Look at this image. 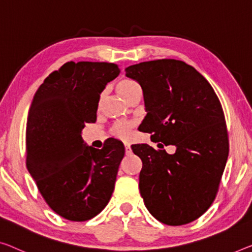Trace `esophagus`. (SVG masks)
Instances as JSON below:
<instances>
[{
  "mask_svg": "<svg viewBox=\"0 0 252 252\" xmlns=\"http://www.w3.org/2000/svg\"><path fill=\"white\" fill-rule=\"evenodd\" d=\"M125 152H126L127 156H129V154L131 153V149H130L129 144H125Z\"/></svg>",
  "mask_w": 252,
  "mask_h": 252,
  "instance_id": "esophagus-1",
  "label": "esophagus"
}]
</instances>
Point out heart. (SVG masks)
<instances>
[{
	"instance_id": "b5f03b06",
	"label": "heart",
	"mask_w": 252,
	"mask_h": 252,
	"mask_svg": "<svg viewBox=\"0 0 252 252\" xmlns=\"http://www.w3.org/2000/svg\"><path fill=\"white\" fill-rule=\"evenodd\" d=\"M138 88V86L134 81L131 80H122L117 83V87H116V90L122 98L125 99L127 95H128L134 89ZM131 126L133 124L128 122H119L116 123L115 125L111 128V133L115 137L121 138V139H128L131 135Z\"/></svg>"
}]
</instances>
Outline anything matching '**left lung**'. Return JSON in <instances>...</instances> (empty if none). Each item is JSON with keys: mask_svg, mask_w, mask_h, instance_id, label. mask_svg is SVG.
Returning a JSON list of instances; mask_svg holds the SVG:
<instances>
[{"mask_svg": "<svg viewBox=\"0 0 252 252\" xmlns=\"http://www.w3.org/2000/svg\"><path fill=\"white\" fill-rule=\"evenodd\" d=\"M146 116L139 128L151 141L175 145L169 155L148 144L131 150L141 158L139 191L149 212L168 225H183L202 216L214 202L229 157L225 118L207 80L190 65L158 60L130 65Z\"/></svg>", "mask_w": 252, "mask_h": 252, "instance_id": "obj_1", "label": "left lung"}]
</instances>
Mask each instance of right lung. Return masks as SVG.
Masks as SVG:
<instances>
[{
	"mask_svg": "<svg viewBox=\"0 0 252 252\" xmlns=\"http://www.w3.org/2000/svg\"><path fill=\"white\" fill-rule=\"evenodd\" d=\"M121 68L104 62H67L33 95L26 130L27 169L41 196L62 218L98 215L113 195L125 146L110 139L101 150L82 139L94 123L100 94Z\"/></svg>",
	"mask_w": 252,
	"mask_h": 252,
	"instance_id": "right-lung-1",
	"label": "right lung"
}]
</instances>
